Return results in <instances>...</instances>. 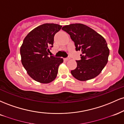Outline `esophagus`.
<instances>
[{
  "label": "esophagus",
  "mask_w": 124,
  "mask_h": 124,
  "mask_svg": "<svg viewBox=\"0 0 124 124\" xmlns=\"http://www.w3.org/2000/svg\"><path fill=\"white\" fill-rule=\"evenodd\" d=\"M69 59H70V58H65V59H64V60H65V61H69Z\"/></svg>",
  "instance_id": "esophagus-1"
}]
</instances>
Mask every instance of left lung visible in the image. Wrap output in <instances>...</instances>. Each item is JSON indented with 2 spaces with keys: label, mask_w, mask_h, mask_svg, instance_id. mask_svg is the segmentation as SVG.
I'll use <instances>...</instances> for the list:
<instances>
[{
  "label": "left lung",
  "mask_w": 124,
  "mask_h": 124,
  "mask_svg": "<svg viewBox=\"0 0 124 124\" xmlns=\"http://www.w3.org/2000/svg\"><path fill=\"white\" fill-rule=\"evenodd\" d=\"M70 35L76 51H81V59L76 61L77 67L71 70L75 79L87 81L97 76L108 62L109 50L103 36L87 25L76 23L62 28Z\"/></svg>",
  "instance_id": "1"
}]
</instances>
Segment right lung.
<instances>
[{
	"instance_id": "obj_1",
	"label": "right lung",
	"mask_w": 124,
	"mask_h": 124,
	"mask_svg": "<svg viewBox=\"0 0 124 124\" xmlns=\"http://www.w3.org/2000/svg\"><path fill=\"white\" fill-rule=\"evenodd\" d=\"M62 25L46 23L31 31L20 47L21 63L30 76L41 83H49L57 76L62 58L48 56L54 35Z\"/></svg>"
}]
</instances>
